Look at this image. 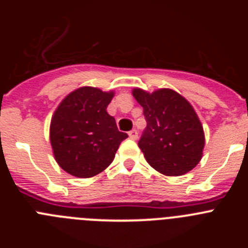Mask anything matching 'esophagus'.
Listing matches in <instances>:
<instances>
[{
	"instance_id": "esophagus-1",
	"label": "esophagus",
	"mask_w": 248,
	"mask_h": 248,
	"mask_svg": "<svg viewBox=\"0 0 248 248\" xmlns=\"http://www.w3.org/2000/svg\"><path fill=\"white\" fill-rule=\"evenodd\" d=\"M129 137H130V139H133V140L138 139V130H137V129H133V130L129 131Z\"/></svg>"
}]
</instances>
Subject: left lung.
I'll list each match as a JSON object with an SVG mask.
<instances>
[{
    "mask_svg": "<svg viewBox=\"0 0 248 248\" xmlns=\"http://www.w3.org/2000/svg\"><path fill=\"white\" fill-rule=\"evenodd\" d=\"M133 95L143 107L146 120L138 143L146 161L168 176L192 170L202 156L205 137L191 104L171 89L150 94L137 88Z\"/></svg>",
    "mask_w": 248,
    "mask_h": 248,
    "instance_id": "8db88e82",
    "label": "left lung"
}]
</instances>
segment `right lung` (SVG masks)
I'll return each mask as SVG.
<instances>
[{"mask_svg": "<svg viewBox=\"0 0 248 248\" xmlns=\"http://www.w3.org/2000/svg\"><path fill=\"white\" fill-rule=\"evenodd\" d=\"M113 92L82 87L68 94L50 122V144L57 163L68 174L92 177L108 168L126 133L107 113Z\"/></svg>", "mask_w": 248, "mask_h": 248, "instance_id": "obj_1", "label": "right lung"}]
</instances>
